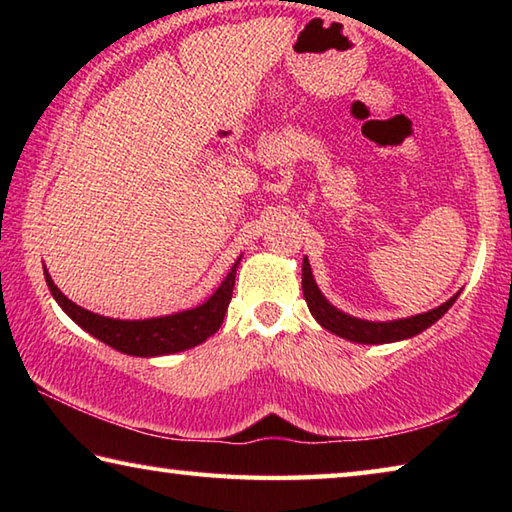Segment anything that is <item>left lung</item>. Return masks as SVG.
Here are the masks:
<instances>
[{
    "label": "left lung",
    "mask_w": 512,
    "mask_h": 512,
    "mask_svg": "<svg viewBox=\"0 0 512 512\" xmlns=\"http://www.w3.org/2000/svg\"><path fill=\"white\" fill-rule=\"evenodd\" d=\"M302 293H305L307 307L311 311L320 327L329 329V332L341 336V339H348L354 343H363V345H379V343H395V341H404L411 339V336L424 332V329L431 327L436 320L447 314V309L454 305L458 293L454 298H449L443 305L424 311V314L411 316V318H400V320H388V323H375V320H361L354 318L345 311L336 309L332 302H327V298L320 293L318 284L311 275V266L309 259H302Z\"/></svg>",
    "instance_id": "1"
}]
</instances>
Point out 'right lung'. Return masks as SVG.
Wrapping results in <instances>:
<instances>
[{
    "mask_svg": "<svg viewBox=\"0 0 512 512\" xmlns=\"http://www.w3.org/2000/svg\"><path fill=\"white\" fill-rule=\"evenodd\" d=\"M241 259V257H239ZM230 268V273L225 275L221 287L216 289L203 305L194 309L178 311V314L160 316V318H144V320H119L92 314V311L83 309L76 302L63 296L51 275L45 268V280L51 291V296L60 305V309L74 320L76 325L83 327L85 332L92 334L94 339L110 345L131 357H162V354H176L189 348H196L203 341L221 327L225 311L232 300V289H235V275L237 266Z\"/></svg>",
    "mask_w": 512,
    "mask_h": 512,
    "instance_id": "1",
    "label": "right lung"
}]
</instances>
